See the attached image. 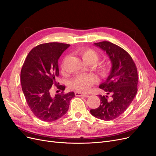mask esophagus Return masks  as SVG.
I'll return each instance as SVG.
<instances>
[{
    "label": "esophagus",
    "instance_id": "1",
    "mask_svg": "<svg viewBox=\"0 0 156 156\" xmlns=\"http://www.w3.org/2000/svg\"><path fill=\"white\" fill-rule=\"evenodd\" d=\"M75 95L76 96H83L84 98H88L89 96L88 94H84V93H81V92H76L75 93Z\"/></svg>",
    "mask_w": 156,
    "mask_h": 156
}]
</instances>
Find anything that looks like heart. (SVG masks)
Returning <instances> with one entry per match:
<instances>
[{
	"label": "heart",
	"mask_w": 156,
	"mask_h": 156,
	"mask_svg": "<svg viewBox=\"0 0 156 156\" xmlns=\"http://www.w3.org/2000/svg\"><path fill=\"white\" fill-rule=\"evenodd\" d=\"M77 53L81 56L84 62L87 64L96 63L100 57L98 52L93 49H80L77 51ZM94 69L101 77H107L110 72V66L105 62H101L95 64ZM96 82V79L93 75H79L71 80L69 85L73 89L79 92H86Z\"/></svg>",
	"instance_id": "1"
}]
</instances>
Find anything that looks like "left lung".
Wrapping results in <instances>:
<instances>
[{"mask_svg": "<svg viewBox=\"0 0 156 156\" xmlns=\"http://www.w3.org/2000/svg\"><path fill=\"white\" fill-rule=\"evenodd\" d=\"M94 45L105 52L110 58L112 68L106 81L99 87L107 95H100V106L91 109L90 113L100 120H112L124 112L136 96L137 69L131 56L120 47L109 41H101ZM108 94L112 95L111 100H108Z\"/></svg>", "mask_w": 156, "mask_h": 156, "instance_id": "8db88e82", "label": "left lung"}]
</instances>
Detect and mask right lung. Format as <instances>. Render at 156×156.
Returning <instances> with one entry per match:
<instances>
[{"mask_svg":"<svg viewBox=\"0 0 156 156\" xmlns=\"http://www.w3.org/2000/svg\"><path fill=\"white\" fill-rule=\"evenodd\" d=\"M70 45L62 43L42 44L28 54L21 71V83L27 104L34 115L41 120L53 122L67 112L73 92L64 94L65 86L58 85V60ZM62 90L55 97L50 95L51 86Z\"/></svg>","mask_w":156,"mask_h":156,"instance_id":"obj_1","label":"right lung"}]
</instances>
